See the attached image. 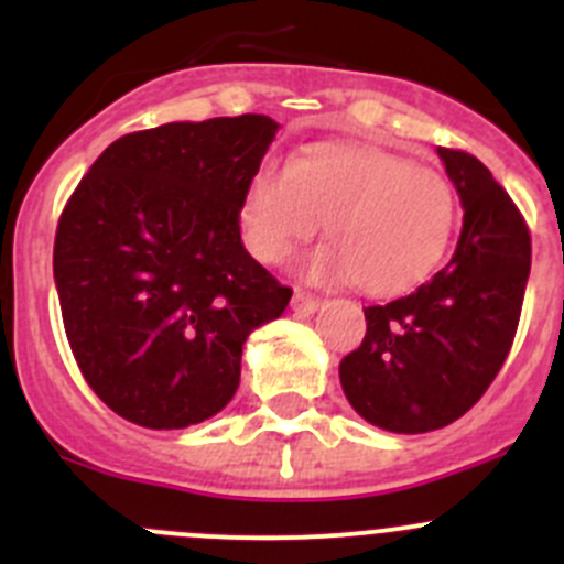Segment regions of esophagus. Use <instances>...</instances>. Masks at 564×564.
<instances>
[{
    "instance_id": "34e87169",
    "label": "esophagus",
    "mask_w": 564,
    "mask_h": 564,
    "mask_svg": "<svg viewBox=\"0 0 564 564\" xmlns=\"http://www.w3.org/2000/svg\"><path fill=\"white\" fill-rule=\"evenodd\" d=\"M293 311H299V313H313V311H318V305H322V302H318V296H313V293H305V291H296L293 293Z\"/></svg>"
}]
</instances>
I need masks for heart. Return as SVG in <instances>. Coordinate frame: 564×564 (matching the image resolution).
<instances>
[{
  "label": "heart",
  "mask_w": 564,
  "mask_h": 564,
  "mask_svg": "<svg viewBox=\"0 0 564 564\" xmlns=\"http://www.w3.org/2000/svg\"><path fill=\"white\" fill-rule=\"evenodd\" d=\"M457 192L441 169L378 147L327 143L293 161H265L242 197V237L262 262L285 259L327 220L333 242L302 259L311 279H352L370 296H398L430 279L457 231Z\"/></svg>",
  "instance_id": "1"
}]
</instances>
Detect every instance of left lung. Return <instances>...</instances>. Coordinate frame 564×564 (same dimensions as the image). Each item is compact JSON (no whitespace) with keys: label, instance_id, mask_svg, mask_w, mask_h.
<instances>
[{"label":"left lung","instance_id":"left-lung-1","mask_svg":"<svg viewBox=\"0 0 564 564\" xmlns=\"http://www.w3.org/2000/svg\"><path fill=\"white\" fill-rule=\"evenodd\" d=\"M463 206L449 265L387 305L364 307L367 336L338 364L352 410L398 435L441 430L488 390L514 344L531 273L520 208L475 154L437 147Z\"/></svg>","mask_w":564,"mask_h":564}]
</instances>
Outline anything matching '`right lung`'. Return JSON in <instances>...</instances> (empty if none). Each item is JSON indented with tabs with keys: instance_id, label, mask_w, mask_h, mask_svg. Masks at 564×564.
Masks as SVG:
<instances>
[{
	"instance_id": "1",
	"label": "right lung",
	"mask_w": 564,
	"mask_h": 564,
	"mask_svg": "<svg viewBox=\"0 0 564 564\" xmlns=\"http://www.w3.org/2000/svg\"><path fill=\"white\" fill-rule=\"evenodd\" d=\"M276 129L237 115L129 132L64 206L53 276L69 350L93 392L138 426L217 415L239 387L248 333L291 302L239 237Z\"/></svg>"
}]
</instances>
